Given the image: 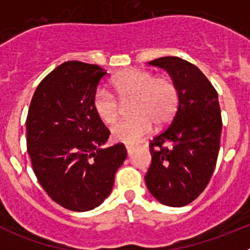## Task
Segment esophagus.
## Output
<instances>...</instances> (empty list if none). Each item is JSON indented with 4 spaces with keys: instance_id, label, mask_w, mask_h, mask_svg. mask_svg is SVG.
Returning a JSON list of instances; mask_svg holds the SVG:
<instances>
[{
    "instance_id": "obj_1",
    "label": "esophagus",
    "mask_w": 250,
    "mask_h": 250,
    "mask_svg": "<svg viewBox=\"0 0 250 250\" xmlns=\"http://www.w3.org/2000/svg\"><path fill=\"white\" fill-rule=\"evenodd\" d=\"M126 152H127V156H130L132 154V147L131 146H126Z\"/></svg>"
}]
</instances>
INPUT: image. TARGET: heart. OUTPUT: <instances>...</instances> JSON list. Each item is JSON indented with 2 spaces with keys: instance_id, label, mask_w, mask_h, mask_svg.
<instances>
[{
  "instance_id": "b5f03b06",
  "label": "heart",
  "mask_w": 250,
  "mask_h": 250,
  "mask_svg": "<svg viewBox=\"0 0 250 250\" xmlns=\"http://www.w3.org/2000/svg\"><path fill=\"white\" fill-rule=\"evenodd\" d=\"M112 85L120 100H131V118L120 121L111 129L112 139L119 143L136 144L151 132L152 124L158 127L167 126L175 116L179 91L169 77H156L154 72L143 68H127L112 79ZM118 98L105 86L95 90L92 107L103 123L112 124L119 118Z\"/></svg>"
}]
</instances>
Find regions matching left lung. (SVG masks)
Returning a JSON list of instances; mask_svg holds the SVG:
<instances>
[{
    "label": "left lung",
    "mask_w": 250,
    "mask_h": 250,
    "mask_svg": "<svg viewBox=\"0 0 250 250\" xmlns=\"http://www.w3.org/2000/svg\"><path fill=\"white\" fill-rule=\"evenodd\" d=\"M169 72L179 106L169 127L150 141L151 165L145 183L167 207H184L203 193L213 175L222 134L218 92L193 63L175 56L150 61Z\"/></svg>",
    "instance_id": "left-lung-1"
}]
</instances>
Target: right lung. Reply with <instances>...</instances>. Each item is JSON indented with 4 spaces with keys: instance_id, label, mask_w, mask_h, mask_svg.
Instances as JSON below:
<instances>
[{
    "instance_id": "obj_1",
    "label": "right lung",
    "mask_w": 250,
    "mask_h": 250,
    "mask_svg": "<svg viewBox=\"0 0 250 250\" xmlns=\"http://www.w3.org/2000/svg\"><path fill=\"white\" fill-rule=\"evenodd\" d=\"M105 75L98 65L61 63L39 83L28 109L34 173L51 199L68 210L99 207L126 159L124 144L103 147L110 131L92 107V95Z\"/></svg>"
}]
</instances>
